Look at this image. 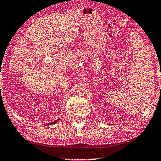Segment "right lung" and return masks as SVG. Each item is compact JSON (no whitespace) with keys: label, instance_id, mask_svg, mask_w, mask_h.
Returning a JSON list of instances; mask_svg holds the SVG:
<instances>
[{"label":"right lung","instance_id":"right-lung-1","mask_svg":"<svg viewBox=\"0 0 161 161\" xmlns=\"http://www.w3.org/2000/svg\"><path fill=\"white\" fill-rule=\"evenodd\" d=\"M58 121V120H56V121H54V122H51V123H49V124H45V125H46V126H49V125H53V124H56V122H57Z\"/></svg>","mask_w":161,"mask_h":161}]
</instances>
